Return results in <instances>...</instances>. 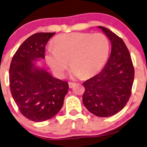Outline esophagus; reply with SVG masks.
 Listing matches in <instances>:
<instances>
[{
    "instance_id": "34e87169",
    "label": "esophagus",
    "mask_w": 147,
    "mask_h": 147,
    "mask_svg": "<svg viewBox=\"0 0 147 147\" xmlns=\"http://www.w3.org/2000/svg\"><path fill=\"white\" fill-rule=\"evenodd\" d=\"M75 83H73V82H69L68 83V85H69V88H72L75 86Z\"/></svg>"
}]
</instances>
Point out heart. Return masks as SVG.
Returning <instances> with one entry per match:
<instances>
[{
    "mask_svg": "<svg viewBox=\"0 0 147 147\" xmlns=\"http://www.w3.org/2000/svg\"><path fill=\"white\" fill-rule=\"evenodd\" d=\"M110 45L101 33L74 32L60 35L54 39V47L46 52L47 64L56 75L64 76L70 64L71 75L87 78L97 73L106 63Z\"/></svg>",
    "mask_w": 147,
    "mask_h": 147,
    "instance_id": "obj_1",
    "label": "heart"
}]
</instances>
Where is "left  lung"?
I'll return each instance as SVG.
<instances>
[{
    "label": "left lung",
    "mask_w": 147,
    "mask_h": 147,
    "mask_svg": "<svg viewBox=\"0 0 147 147\" xmlns=\"http://www.w3.org/2000/svg\"><path fill=\"white\" fill-rule=\"evenodd\" d=\"M98 27L110 40L111 54L103 69L83 83L85 89L83 101L93 114L109 117L122 110L130 99L134 68L122 39L104 27Z\"/></svg>",
    "instance_id": "1"
}]
</instances>
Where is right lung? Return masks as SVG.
<instances>
[{"mask_svg":"<svg viewBox=\"0 0 147 147\" xmlns=\"http://www.w3.org/2000/svg\"><path fill=\"white\" fill-rule=\"evenodd\" d=\"M55 33H38L25 40L15 52L9 68L11 95L21 114L34 122H44L62 108L67 82L54 78L34 61L45 58V48Z\"/></svg>","mask_w":147,"mask_h":147,"instance_id":"1","label":"right lung"}]
</instances>
